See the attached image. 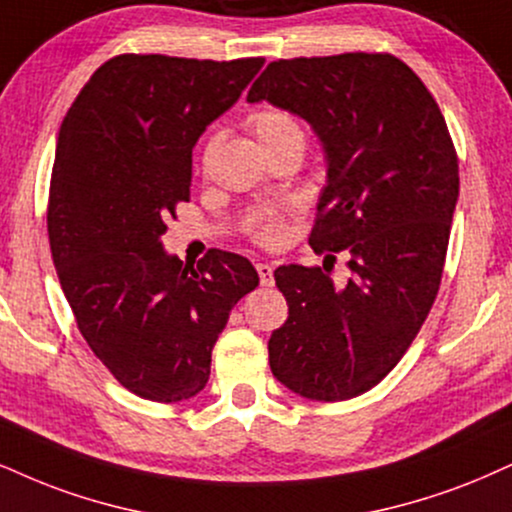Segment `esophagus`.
Instances as JSON below:
<instances>
[{
    "label": "esophagus",
    "instance_id": "1",
    "mask_svg": "<svg viewBox=\"0 0 512 512\" xmlns=\"http://www.w3.org/2000/svg\"><path fill=\"white\" fill-rule=\"evenodd\" d=\"M256 273H258V277H261L263 287H273V282H275L273 266H268V263H256Z\"/></svg>",
    "mask_w": 512,
    "mask_h": 512
}]
</instances>
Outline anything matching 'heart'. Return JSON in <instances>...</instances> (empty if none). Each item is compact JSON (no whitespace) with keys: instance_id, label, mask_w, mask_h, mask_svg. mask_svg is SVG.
<instances>
[{"instance_id":"1","label":"heart","mask_w":512,"mask_h":512,"mask_svg":"<svg viewBox=\"0 0 512 512\" xmlns=\"http://www.w3.org/2000/svg\"><path fill=\"white\" fill-rule=\"evenodd\" d=\"M249 130L254 132L256 140L261 142V147L273 154L277 149L285 147H301L304 149L306 142V130L304 123L299 121V116L282 106H263V109L254 111L249 116ZM213 151H216V140L208 137L204 147L199 151V166L201 170H208L213 159ZM246 232L261 246H280L287 237V223L285 216L280 211H258L249 218L246 223Z\"/></svg>"}]
</instances>
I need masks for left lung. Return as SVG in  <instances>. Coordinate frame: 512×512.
<instances>
[{
    "label": "left lung",
    "instance_id": "left-lung-1",
    "mask_svg": "<svg viewBox=\"0 0 512 512\" xmlns=\"http://www.w3.org/2000/svg\"><path fill=\"white\" fill-rule=\"evenodd\" d=\"M246 99H268L318 132L327 185L308 244L351 256L342 289L325 266L275 270L289 315L268 342L270 370L306 399H353L394 370L437 299L456 147L425 82L387 52L277 59Z\"/></svg>",
    "mask_w": 512,
    "mask_h": 512
}]
</instances>
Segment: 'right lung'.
<instances>
[{"label":"right lung","instance_id":"1","mask_svg":"<svg viewBox=\"0 0 512 512\" xmlns=\"http://www.w3.org/2000/svg\"><path fill=\"white\" fill-rule=\"evenodd\" d=\"M263 61L118 54L61 123L47 204L56 273L87 346L142 399L199 394L230 311L258 287L244 256L208 249L187 266L161 235L189 201L199 135Z\"/></svg>","mask_w":512,"mask_h":512}]
</instances>
